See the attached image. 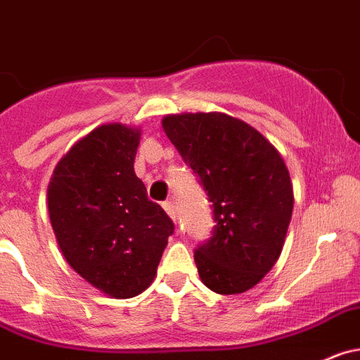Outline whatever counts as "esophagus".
<instances>
[{"label": "esophagus", "mask_w": 360, "mask_h": 360, "mask_svg": "<svg viewBox=\"0 0 360 360\" xmlns=\"http://www.w3.org/2000/svg\"><path fill=\"white\" fill-rule=\"evenodd\" d=\"M162 207H164V210H166V214L169 215V217L173 219V221H176V208H174L173 201H164Z\"/></svg>", "instance_id": "34e87169"}]
</instances>
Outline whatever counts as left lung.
Wrapping results in <instances>:
<instances>
[{
	"instance_id": "left-lung-1",
	"label": "left lung",
	"mask_w": 360,
	"mask_h": 360,
	"mask_svg": "<svg viewBox=\"0 0 360 360\" xmlns=\"http://www.w3.org/2000/svg\"><path fill=\"white\" fill-rule=\"evenodd\" d=\"M162 127L212 203V237L194 251L201 281L221 295L244 293L285 244L293 210L288 167L256 129L224 112L171 115Z\"/></svg>"
}]
</instances>
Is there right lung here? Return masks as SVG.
<instances>
[{
	"mask_svg": "<svg viewBox=\"0 0 360 360\" xmlns=\"http://www.w3.org/2000/svg\"><path fill=\"white\" fill-rule=\"evenodd\" d=\"M139 134L120 123L97 127L58 162L47 191L65 259L115 299L148 288L174 231L134 173Z\"/></svg>",
	"mask_w": 360,
	"mask_h": 360,
	"instance_id": "obj_1",
	"label": "right lung"
}]
</instances>
